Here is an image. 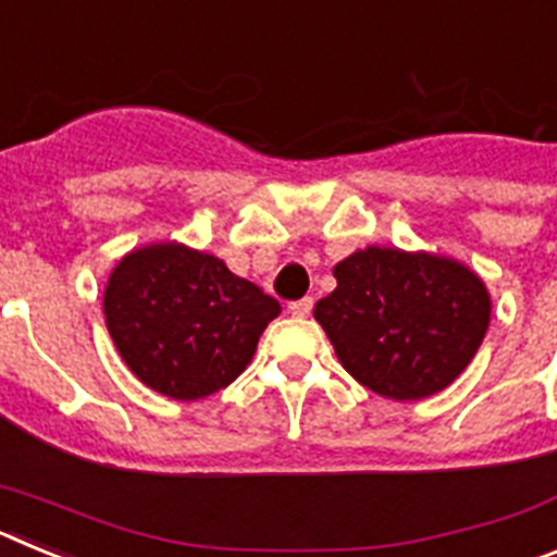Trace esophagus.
<instances>
[{
	"mask_svg": "<svg viewBox=\"0 0 557 557\" xmlns=\"http://www.w3.org/2000/svg\"><path fill=\"white\" fill-rule=\"evenodd\" d=\"M312 298H298V301L289 304V312L295 314V318H307L309 312H312Z\"/></svg>",
	"mask_w": 557,
	"mask_h": 557,
	"instance_id": "esophagus-1",
	"label": "esophagus"
}]
</instances>
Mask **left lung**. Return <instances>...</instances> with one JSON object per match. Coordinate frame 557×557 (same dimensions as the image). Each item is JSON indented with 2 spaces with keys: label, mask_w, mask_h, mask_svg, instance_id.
<instances>
[{
  "label": "left lung",
  "mask_w": 557,
  "mask_h": 557,
  "mask_svg": "<svg viewBox=\"0 0 557 557\" xmlns=\"http://www.w3.org/2000/svg\"><path fill=\"white\" fill-rule=\"evenodd\" d=\"M334 278L314 321L343 368L379 396L412 401L444 391L488 332V289L446 256L371 245L343 259Z\"/></svg>",
  "instance_id": "obj_1"
}]
</instances>
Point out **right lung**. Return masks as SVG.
Instances as JSON below:
<instances>
[{
    "label": "right lung",
    "instance_id": "obj_1",
    "mask_svg": "<svg viewBox=\"0 0 557 557\" xmlns=\"http://www.w3.org/2000/svg\"><path fill=\"white\" fill-rule=\"evenodd\" d=\"M113 346L136 376L178 401L211 396L250 362L278 301L218 256L164 243L133 250L106 287Z\"/></svg>",
    "mask_w": 557,
    "mask_h": 557
}]
</instances>
